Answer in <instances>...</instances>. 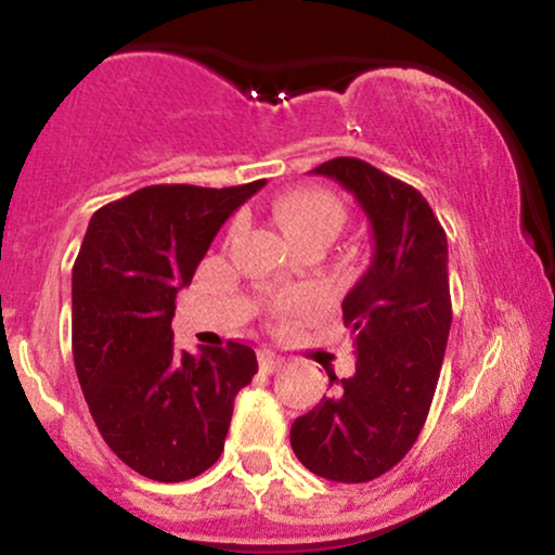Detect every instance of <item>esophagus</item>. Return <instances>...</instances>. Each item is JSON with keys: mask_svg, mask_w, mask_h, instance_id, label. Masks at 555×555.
Returning a JSON list of instances; mask_svg holds the SVG:
<instances>
[{"mask_svg": "<svg viewBox=\"0 0 555 555\" xmlns=\"http://www.w3.org/2000/svg\"><path fill=\"white\" fill-rule=\"evenodd\" d=\"M260 371H266V373H276V371H282V365H284V358L282 354H276V352H271V349H263V352H260Z\"/></svg>", "mask_w": 555, "mask_h": 555, "instance_id": "esophagus-1", "label": "esophagus"}]
</instances>
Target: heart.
Returning a JSON list of instances; mask_svg holds the SVG:
<instances>
[{
	"instance_id": "b5f03b06",
	"label": "heart",
	"mask_w": 555,
	"mask_h": 555,
	"mask_svg": "<svg viewBox=\"0 0 555 555\" xmlns=\"http://www.w3.org/2000/svg\"><path fill=\"white\" fill-rule=\"evenodd\" d=\"M273 214H276L279 224L284 227V232L289 234L295 242H302L315 234H326L334 237L339 232L347 211H344L341 201L326 188H295L289 193L279 195L273 201ZM318 308V297L313 292H292L276 299L273 305V313L284 321L292 318H302L313 313Z\"/></svg>"
}]
</instances>
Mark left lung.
<instances>
[{
  "instance_id": "left-lung-1",
  "label": "left lung",
  "mask_w": 555,
  "mask_h": 555,
  "mask_svg": "<svg viewBox=\"0 0 555 555\" xmlns=\"http://www.w3.org/2000/svg\"><path fill=\"white\" fill-rule=\"evenodd\" d=\"M313 171L358 197L375 253L341 302L358 347L354 375L326 371L331 393L295 420L292 449L326 480L367 482L404 460L430 412L451 328L449 245L412 184L352 156Z\"/></svg>"
}]
</instances>
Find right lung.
I'll return each instance as SVG.
<instances>
[{
    "label": "right lung",
    "mask_w": 555,
    "mask_h": 555,
    "mask_svg": "<svg viewBox=\"0 0 555 555\" xmlns=\"http://www.w3.org/2000/svg\"><path fill=\"white\" fill-rule=\"evenodd\" d=\"M263 184H151L99 208L82 237L73 266L75 371L104 441L149 480L206 473L224 451L234 397L258 373L242 341L184 352L171 318L216 232Z\"/></svg>",
    "instance_id": "right-lung-1"
}]
</instances>
